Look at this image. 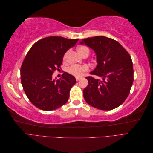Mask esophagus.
<instances>
[{"mask_svg":"<svg viewBox=\"0 0 153 153\" xmlns=\"http://www.w3.org/2000/svg\"><path fill=\"white\" fill-rule=\"evenodd\" d=\"M76 80L78 82V81H79V80H80V78H78V77H76Z\"/></svg>","mask_w":153,"mask_h":153,"instance_id":"34e87169","label":"esophagus"}]
</instances>
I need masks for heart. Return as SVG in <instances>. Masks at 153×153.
Wrapping results in <instances>:
<instances>
[{
	"mask_svg": "<svg viewBox=\"0 0 153 153\" xmlns=\"http://www.w3.org/2000/svg\"><path fill=\"white\" fill-rule=\"evenodd\" d=\"M78 52L82 56L84 55H89L90 53L89 48L85 47V46H80V47H78L77 48ZM66 54L65 53L64 55V59H65L66 57ZM88 70V67L87 66H71L68 69V72L69 73L71 74V75L76 76H80L82 75V74Z\"/></svg>",
	"mask_w": 153,
	"mask_h": 153,
	"instance_id": "heart-1",
	"label": "heart"
}]
</instances>
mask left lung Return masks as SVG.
<instances>
[{
	"label": "left lung",
	"mask_w": 153,
	"mask_h": 153,
	"mask_svg": "<svg viewBox=\"0 0 153 153\" xmlns=\"http://www.w3.org/2000/svg\"><path fill=\"white\" fill-rule=\"evenodd\" d=\"M80 43L94 51L98 64L91 74L101 78L86 77L89 83L83 91L85 101L100 110L118 107L127 98L133 82L130 55L118 41L105 36L84 39Z\"/></svg>",
	"instance_id": "left-lung-1"
}]
</instances>
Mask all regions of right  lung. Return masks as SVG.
Listing matches in <instances>:
<instances>
[{
	"label": "right lung",
	"instance_id": "right-lung-1",
	"mask_svg": "<svg viewBox=\"0 0 153 153\" xmlns=\"http://www.w3.org/2000/svg\"><path fill=\"white\" fill-rule=\"evenodd\" d=\"M78 41L47 37L35 43L26 55L20 69L21 82L27 98L37 108L50 111L66 103L75 78L64 72L55 80L52 74L61 68L64 53Z\"/></svg>",
	"mask_w": 153,
	"mask_h": 153
}]
</instances>
